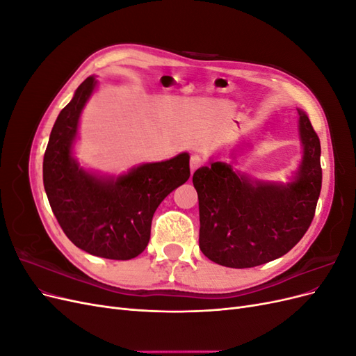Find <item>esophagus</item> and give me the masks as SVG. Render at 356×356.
I'll return each instance as SVG.
<instances>
[{"mask_svg": "<svg viewBox=\"0 0 356 356\" xmlns=\"http://www.w3.org/2000/svg\"><path fill=\"white\" fill-rule=\"evenodd\" d=\"M202 165H203V160H202V157H200V156H197V154L191 156V159H190V169H191V174H193V172H195L197 168H200Z\"/></svg>", "mask_w": 356, "mask_h": 356, "instance_id": "esophagus-1", "label": "esophagus"}]
</instances>
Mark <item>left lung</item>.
I'll list each match as a JSON object with an SVG mask.
<instances>
[{
    "instance_id": "8db88e82",
    "label": "left lung",
    "mask_w": 356,
    "mask_h": 356,
    "mask_svg": "<svg viewBox=\"0 0 356 356\" xmlns=\"http://www.w3.org/2000/svg\"><path fill=\"white\" fill-rule=\"evenodd\" d=\"M303 160L286 186L251 181L224 161L193 175L199 197V246L213 263L246 268L285 255L315 217L322 186L321 143L309 117L298 111Z\"/></svg>"
}]
</instances>
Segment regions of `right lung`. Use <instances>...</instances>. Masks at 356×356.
<instances>
[{
	"mask_svg": "<svg viewBox=\"0 0 356 356\" xmlns=\"http://www.w3.org/2000/svg\"><path fill=\"white\" fill-rule=\"evenodd\" d=\"M95 86V77L86 79L59 113L42 161V182L53 213L75 246L96 257L131 260L147 248L161 200L190 178V156L145 163L118 178L80 168L72 143Z\"/></svg>",
	"mask_w": 356,
	"mask_h": 356,
	"instance_id": "obj_1",
	"label": "right lung"
}]
</instances>
